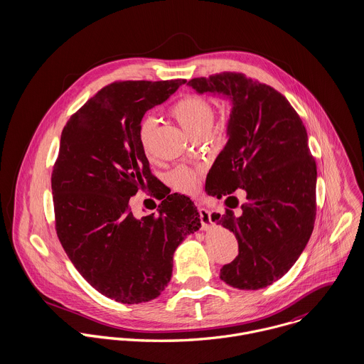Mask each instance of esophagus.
Returning <instances> with one entry per match:
<instances>
[{
  "instance_id": "1",
  "label": "esophagus",
  "mask_w": 364,
  "mask_h": 364,
  "mask_svg": "<svg viewBox=\"0 0 364 364\" xmlns=\"http://www.w3.org/2000/svg\"><path fill=\"white\" fill-rule=\"evenodd\" d=\"M199 215H200V221H202V228L208 230L211 227V217H210V211L206 208H199Z\"/></svg>"
}]
</instances>
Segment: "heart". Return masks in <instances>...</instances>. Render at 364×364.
<instances>
[{
    "instance_id": "heart-1",
    "label": "heart",
    "mask_w": 364,
    "mask_h": 364,
    "mask_svg": "<svg viewBox=\"0 0 364 364\" xmlns=\"http://www.w3.org/2000/svg\"><path fill=\"white\" fill-rule=\"evenodd\" d=\"M171 113L183 130L193 137L202 132H210L213 127L214 110L211 102L202 94H185L172 105ZM154 124L156 122L153 117H143L139 123L137 139L146 154L150 153ZM168 181L175 189L185 193H193L198 189V171L188 166H176L168 173Z\"/></svg>"
}]
</instances>
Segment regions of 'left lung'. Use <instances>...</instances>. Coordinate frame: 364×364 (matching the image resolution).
<instances>
[{
	"label": "left lung",
	"mask_w": 364,
	"mask_h": 364,
	"mask_svg": "<svg viewBox=\"0 0 364 364\" xmlns=\"http://www.w3.org/2000/svg\"><path fill=\"white\" fill-rule=\"evenodd\" d=\"M188 84L232 101L230 139L208 172L206 191L228 200L244 188L247 202L238 218L230 208L211 215L238 241V257L221 267L220 277L235 289H263L289 272L314 230L316 164L307 130L286 97L242 73L224 71Z\"/></svg>",
	"instance_id": "left-lung-1"
}]
</instances>
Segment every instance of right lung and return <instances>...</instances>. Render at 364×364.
I'll list each match as a JSON object with an SVG mask.
<instances>
[{"label":"right lung","mask_w":364,"mask_h":364,"mask_svg":"<svg viewBox=\"0 0 364 364\" xmlns=\"http://www.w3.org/2000/svg\"><path fill=\"white\" fill-rule=\"evenodd\" d=\"M183 82L114 81L71 114L61 133L52 172L55 232L80 274L117 303L156 299L171 280L175 250L200 227L183 195L166 196L158 214L141 218L129 208L140 189L158 192L139 123Z\"/></svg>","instance_id":"obj_1"}]
</instances>
